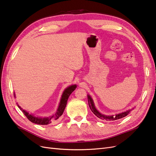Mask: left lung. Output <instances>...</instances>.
I'll use <instances>...</instances> for the list:
<instances>
[{
  "instance_id": "left-lung-1",
  "label": "left lung",
  "mask_w": 156,
  "mask_h": 156,
  "mask_svg": "<svg viewBox=\"0 0 156 156\" xmlns=\"http://www.w3.org/2000/svg\"><path fill=\"white\" fill-rule=\"evenodd\" d=\"M88 101L89 107H90V110H91V111L93 112V113L97 117H98L99 118L102 119H106V120H107V121L117 120V119H121L122 118L126 116V115H127L132 110H128V111H126V112H122V113L114 115H103L102 114H100V112L96 109V108L94 106V102H93V100L92 99V98L90 97L89 95L88 96Z\"/></svg>"
}]
</instances>
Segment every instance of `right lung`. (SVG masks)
<instances>
[{"instance_id": "obj_1", "label": "right lung", "mask_w": 156, "mask_h": 156, "mask_svg": "<svg viewBox=\"0 0 156 156\" xmlns=\"http://www.w3.org/2000/svg\"><path fill=\"white\" fill-rule=\"evenodd\" d=\"M76 85H72L69 87H68V88L64 90L63 92V94L61 98V100H60L58 108L56 113L53 115H52V116L47 117V118L35 117L34 115L29 114L27 112L22 109L20 106H19V105H17V106H19V108L22 111H23V114L25 115V116H26L31 122L34 123V124H39V125H48L54 122H56L61 115H62L65 108L66 106L68 98H69L70 95L76 89Z\"/></svg>"}]
</instances>
